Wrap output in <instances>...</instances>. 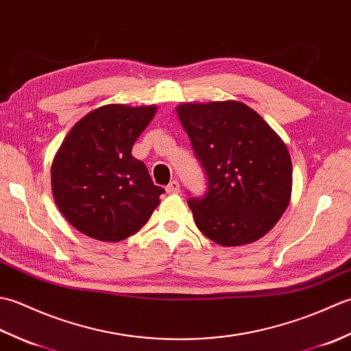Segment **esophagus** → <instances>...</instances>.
<instances>
[{"instance_id": "esophagus-1", "label": "esophagus", "mask_w": 351, "mask_h": 351, "mask_svg": "<svg viewBox=\"0 0 351 351\" xmlns=\"http://www.w3.org/2000/svg\"><path fill=\"white\" fill-rule=\"evenodd\" d=\"M166 191L169 193V195H178V193L181 191V187H180V182L178 181H171L167 187H166Z\"/></svg>"}]
</instances>
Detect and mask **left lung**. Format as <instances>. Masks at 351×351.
Instances as JSON below:
<instances>
[{
  "mask_svg": "<svg viewBox=\"0 0 351 351\" xmlns=\"http://www.w3.org/2000/svg\"><path fill=\"white\" fill-rule=\"evenodd\" d=\"M176 113L208 176L205 197L189 200L200 232L228 247L263 238L291 200L287 145L243 102H185Z\"/></svg>",
  "mask_w": 351,
  "mask_h": 351,
  "instance_id": "1",
  "label": "left lung"
}]
</instances>
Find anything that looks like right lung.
Wrapping results in <instances>:
<instances>
[{
  "label": "right lung",
  "instance_id": "1",
  "mask_svg": "<svg viewBox=\"0 0 351 351\" xmlns=\"http://www.w3.org/2000/svg\"><path fill=\"white\" fill-rule=\"evenodd\" d=\"M156 106L108 104L72 126L52 160V197L71 225L99 241H122L146 225L164 190L131 151Z\"/></svg>",
  "mask_w": 351,
  "mask_h": 351
}]
</instances>
